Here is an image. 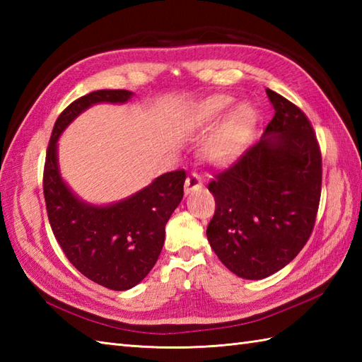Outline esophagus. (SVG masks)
Masks as SVG:
<instances>
[{
	"label": "esophagus",
	"instance_id": "obj_1",
	"mask_svg": "<svg viewBox=\"0 0 362 362\" xmlns=\"http://www.w3.org/2000/svg\"><path fill=\"white\" fill-rule=\"evenodd\" d=\"M202 185H204V182L201 179V175L196 173H191L185 182V193L187 194L193 193V191H197L199 188H202Z\"/></svg>",
	"mask_w": 362,
	"mask_h": 362
}]
</instances>
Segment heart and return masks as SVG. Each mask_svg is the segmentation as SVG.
I'll use <instances>...</instances> for the list:
<instances>
[{"label":"heart","mask_w":362,"mask_h":362,"mask_svg":"<svg viewBox=\"0 0 362 362\" xmlns=\"http://www.w3.org/2000/svg\"><path fill=\"white\" fill-rule=\"evenodd\" d=\"M235 99L227 95H216L206 98L196 107L194 121L197 126H213L230 107L233 105ZM253 113L249 105H236L230 112L226 119L221 122L216 132L206 143V153L216 163H227L233 160L241 151V146L245 140V135L252 127Z\"/></svg>","instance_id":"heart-1"}]
</instances>
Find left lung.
Wrapping results in <instances>:
<instances>
[{
  "label": "left lung",
  "instance_id": "1",
  "mask_svg": "<svg viewBox=\"0 0 362 362\" xmlns=\"http://www.w3.org/2000/svg\"><path fill=\"white\" fill-rule=\"evenodd\" d=\"M275 115L261 140L214 174L216 199L206 238L228 271L261 280L303 249L316 222L322 156L306 115L266 88Z\"/></svg>",
  "mask_w": 362,
  "mask_h": 362
}]
</instances>
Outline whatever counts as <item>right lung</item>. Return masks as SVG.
<instances>
[{
	"instance_id": "right-lung-1",
	"label": "right lung",
	"mask_w": 362,
	"mask_h": 362,
	"mask_svg": "<svg viewBox=\"0 0 362 362\" xmlns=\"http://www.w3.org/2000/svg\"><path fill=\"white\" fill-rule=\"evenodd\" d=\"M127 90H98L76 99L59 115L46 151L43 194L60 247L87 279L113 291L134 288L149 274L165 243V226L183 197V169L157 177L151 185L110 205L81 201L59 171L57 141L73 119L99 103L122 104Z\"/></svg>"
}]
</instances>
